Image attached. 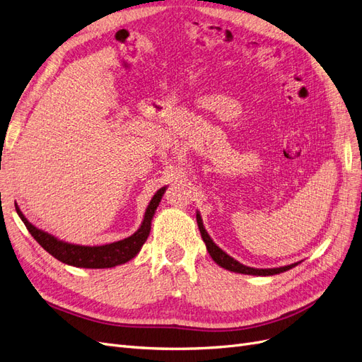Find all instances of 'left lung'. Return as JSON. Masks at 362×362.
Here are the masks:
<instances>
[{"mask_svg":"<svg viewBox=\"0 0 362 362\" xmlns=\"http://www.w3.org/2000/svg\"><path fill=\"white\" fill-rule=\"evenodd\" d=\"M196 221H198L199 231H201L204 243H205V246H206L208 254H210V257L214 259V262H217L218 266L226 269V270H229V272L243 273V275H254V276H272V275H278V273H282V272H287V270L296 267L298 264H300V261H298V262H293V264H288V266L273 267V269H255V267L245 266V264H242V262H238L237 259H234L233 257H229L225 250H222L221 247H218V246L213 242L211 237L208 235L206 229L204 228V223H202V218H201L199 211L196 213Z\"/></svg>","mask_w":362,"mask_h":362,"instance_id":"obj_1","label":"left lung"}]
</instances>
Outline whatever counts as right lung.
I'll list each match as a JSON object with an SVG mask.
<instances>
[{"label": "right lung", "instance_id": "right-lung-1", "mask_svg": "<svg viewBox=\"0 0 362 362\" xmlns=\"http://www.w3.org/2000/svg\"><path fill=\"white\" fill-rule=\"evenodd\" d=\"M168 187H161L157 190V193L152 196V199L146 208L144 221H141L140 228L137 231L124 240H119L115 243L101 245V246H83V245H74L63 242V240L57 238L49 233L42 231V229L36 228L33 223L27 221V217L16 206V213L21 217V221L27 226L28 233L35 237L36 242L45 249L48 254H51L54 258L69 264L74 267H83V269H110L115 266L125 264L127 261L133 259L145 245L146 238L151 231V222L152 217L156 214L157 206L163 198L164 192Z\"/></svg>", "mask_w": 362, "mask_h": 362}]
</instances>
